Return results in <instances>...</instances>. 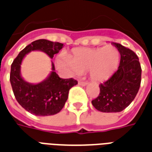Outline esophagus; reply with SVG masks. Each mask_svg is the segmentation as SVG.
Returning a JSON list of instances; mask_svg holds the SVG:
<instances>
[{
    "label": "esophagus",
    "instance_id": "34e87169",
    "mask_svg": "<svg viewBox=\"0 0 152 152\" xmlns=\"http://www.w3.org/2000/svg\"><path fill=\"white\" fill-rule=\"evenodd\" d=\"M78 83H79V85H80V86H86L87 84H88L87 82H85V81H82V80H79Z\"/></svg>",
    "mask_w": 152,
    "mask_h": 152
}]
</instances>
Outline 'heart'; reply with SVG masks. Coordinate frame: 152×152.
<instances>
[{
    "instance_id": "1",
    "label": "heart",
    "mask_w": 152,
    "mask_h": 152,
    "mask_svg": "<svg viewBox=\"0 0 152 152\" xmlns=\"http://www.w3.org/2000/svg\"><path fill=\"white\" fill-rule=\"evenodd\" d=\"M120 59L118 49L113 45H107L95 48H75L69 56L60 55L57 58V64L72 76L89 71L93 80L102 82L110 78L117 71Z\"/></svg>"
}]
</instances>
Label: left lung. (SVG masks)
<instances>
[{
    "instance_id": "1",
    "label": "left lung",
    "mask_w": 152,
    "mask_h": 152,
    "mask_svg": "<svg viewBox=\"0 0 152 152\" xmlns=\"http://www.w3.org/2000/svg\"><path fill=\"white\" fill-rule=\"evenodd\" d=\"M121 54L118 71L99 85L100 93L91 101L93 106L103 113H117L133 101L141 82V67L134 52L119 43H112Z\"/></svg>"
}]
</instances>
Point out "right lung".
Listing matches in <instances>:
<instances>
[{
    "instance_id": "add662e5",
    "label": "right lung",
    "mask_w": 152,
    "mask_h": 152,
    "mask_svg": "<svg viewBox=\"0 0 152 152\" xmlns=\"http://www.w3.org/2000/svg\"><path fill=\"white\" fill-rule=\"evenodd\" d=\"M63 46L60 42L39 39L20 51L11 65L10 82L15 99L23 108L34 115L50 116L59 113L68 99L70 88L76 85L77 81L72 78H60L52 62V71L44 80L38 83H28L21 76L23 60L27 53L35 50L46 53L53 59Z\"/></svg>"
}]
</instances>
